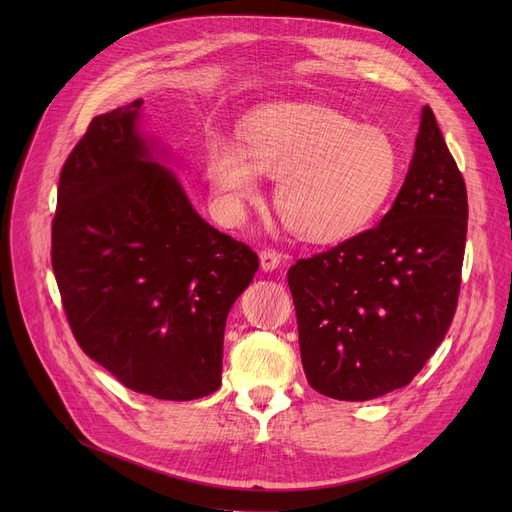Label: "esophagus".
Returning <instances> with one entry per match:
<instances>
[{"label":"esophagus","instance_id":"1","mask_svg":"<svg viewBox=\"0 0 512 512\" xmlns=\"http://www.w3.org/2000/svg\"><path fill=\"white\" fill-rule=\"evenodd\" d=\"M259 261H261V270L263 272H274L282 265V255L274 249H265L259 253Z\"/></svg>","mask_w":512,"mask_h":512}]
</instances>
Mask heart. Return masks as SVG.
<instances>
[{
  "instance_id": "obj_1",
  "label": "heart",
  "mask_w": 512,
  "mask_h": 512,
  "mask_svg": "<svg viewBox=\"0 0 512 512\" xmlns=\"http://www.w3.org/2000/svg\"><path fill=\"white\" fill-rule=\"evenodd\" d=\"M240 143L213 141L207 170L215 193L240 211L278 178L284 226L309 242H338L371 226L390 201L400 155L382 128L359 126L315 103H272L240 128Z\"/></svg>"
}]
</instances>
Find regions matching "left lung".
<instances>
[{
	"label": "left lung",
	"mask_w": 512,
	"mask_h": 512,
	"mask_svg": "<svg viewBox=\"0 0 512 512\" xmlns=\"http://www.w3.org/2000/svg\"><path fill=\"white\" fill-rule=\"evenodd\" d=\"M467 215L465 180L425 105L407 178L382 222L288 270L313 390L357 402L411 384L452 324Z\"/></svg>",
	"instance_id": "8db88e82"
}]
</instances>
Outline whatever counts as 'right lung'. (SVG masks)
Here are the masks:
<instances>
[{"mask_svg": "<svg viewBox=\"0 0 512 512\" xmlns=\"http://www.w3.org/2000/svg\"><path fill=\"white\" fill-rule=\"evenodd\" d=\"M141 107L93 118L68 155L51 265L93 361L134 392L195 400L222 384L226 319L259 259L195 211Z\"/></svg>", "mask_w": 512, "mask_h": 512, "instance_id": "right-lung-1", "label": "right lung"}]
</instances>
